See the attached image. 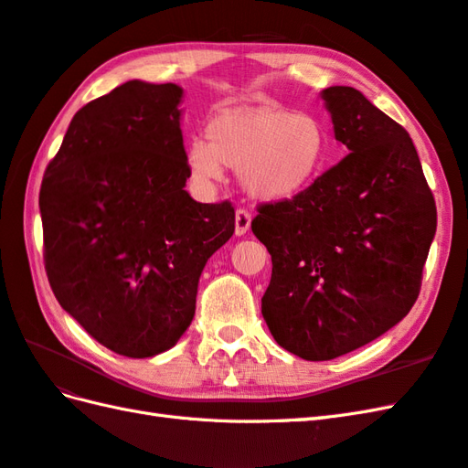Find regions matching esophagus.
<instances>
[{"label": "esophagus", "instance_id": "1", "mask_svg": "<svg viewBox=\"0 0 468 468\" xmlns=\"http://www.w3.org/2000/svg\"><path fill=\"white\" fill-rule=\"evenodd\" d=\"M250 224H252V214L244 208H238L236 210V224H234L236 236H244L250 230Z\"/></svg>", "mask_w": 468, "mask_h": 468}]
</instances>
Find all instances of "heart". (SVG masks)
<instances>
[{
  "instance_id": "b5f03b06",
  "label": "heart",
  "mask_w": 468,
  "mask_h": 468,
  "mask_svg": "<svg viewBox=\"0 0 468 468\" xmlns=\"http://www.w3.org/2000/svg\"><path fill=\"white\" fill-rule=\"evenodd\" d=\"M327 129L312 112L278 105L228 109L214 115L207 141L192 139L185 161L202 190L222 180V166L238 170L248 197L283 202L314 186L327 165Z\"/></svg>"
}]
</instances>
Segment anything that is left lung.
Masks as SVG:
<instances>
[{
    "instance_id": "left-lung-1",
    "label": "left lung",
    "mask_w": 468,
    "mask_h": 468,
    "mask_svg": "<svg viewBox=\"0 0 468 468\" xmlns=\"http://www.w3.org/2000/svg\"><path fill=\"white\" fill-rule=\"evenodd\" d=\"M322 99L349 154L252 220L271 256L261 315L278 346L307 361L346 356L401 322L437 232L409 133L353 87L324 89Z\"/></svg>"
}]
</instances>
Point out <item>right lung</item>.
Masks as SVG:
<instances>
[{
  "mask_svg": "<svg viewBox=\"0 0 468 468\" xmlns=\"http://www.w3.org/2000/svg\"><path fill=\"white\" fill-rule=\"evenodd\" d=\"M182 87L139 79L75 112L41 182L43 260L63 310L134 359L173 347L200 273L234 234L230 202L185 190Z\"/></svg>",
  "mask_w": 468,
  "mask_h": 468,
  "instance_id": "add662e5",
  "label": "right lung"
}]
</instances>
